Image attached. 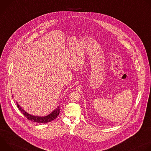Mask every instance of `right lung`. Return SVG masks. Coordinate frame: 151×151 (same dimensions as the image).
<instances>
[{
    "mask_svg": "<svg viewBox=\"0 0 151 151\" xmlns=\"http://www.w3.org/2000/svg\"><path fill=\"white\" fill-rule=\"evenodd\" d=\"M17 107L19 109V110L27 118V119H29L33 122H38V123H44L45 124V123L50 122L53 121L54 119H55L58 116V115H59V113H60V108H59V107H57V108L55 110H54L51 114H50V115H48L47 116H33V115L29 114L26 112H25L19 106V105L18 104L17 102Z\"/></svg>",
    "mask_w": 151,
    "mask_h": 151,
    "instance_id": "obj_1",
    "label": "right lung"
}]
</instances>
